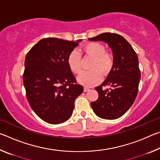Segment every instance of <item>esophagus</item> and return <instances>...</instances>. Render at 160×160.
<instances>
[{
	"instance_id": "34e87169",
	"label": "esophagus",
	"mask_w": 160,
	"mask_h": 160,
	"mask_svg": "<svg viewBox=\"0 0 160 160\" xmlns=\"http://www.w3.org/2000/svg\"><path fill=\"white\" fill-rule=\"evenodd\" d=\"M89 90H90V89H89L88 88H87V87H85V88H84V92H88V91H89Z\"/></svg>"
}]
</instances>
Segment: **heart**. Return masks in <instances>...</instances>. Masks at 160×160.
<instances>
[{
	"mask_svg": "<svg viewBox=\"0 0 160 160\" xmlns=\"http://www.w3.org/2000/svg\"><path fill=\"white\" fill-rule=\"evenodd\" d=\"M83 51L89 57L93 58L90 66V71L83 72L78 77V82L88 87L94 86L100 82L102 75L106 76L109 73L113 65V56L106 52L104 46L98 42H90L84 46ZM68 65L70 70L78 74L82 70L81 55L74 50L69 54Z\"/></svg>",
	"mask_w": 160,
	"mask_h": 160,
	"instance_id": "heart-1",
	"label": "heart"
}]
</instances>
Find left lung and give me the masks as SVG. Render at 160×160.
Segmentation results:
<instances>
[{
  "label": "left lung",
  "instance_id": "1",
  "mask_svg": "<svg viewBox=\"0 0 160 160\" xmlns=\"http://www.w3.org/2000/svg\"><path fill=\"white\" fill-rule=\"evenodd\" d=\"M88 39L107 43L113 57L112 69L107 79L95 88L99 97L91 103V107L100 118H118L131 108L138 92L140 71L138 56L131 45L117 34L107 32ZM104 86L109 88L104 90Z\"/></svg>",
  "mask_w": 160,
  "mask_h": 160
}]
</instances>
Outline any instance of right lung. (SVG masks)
I'll list each match as a JSON object with an SVG mask.
<instances>
[{
    "mask_svg": "<svg viewBox=\"0 0 160 160\" xmlns=\"http://www.w3.org/2000/svg\"><path fill=\"white\" fill-rule=\"evenodd\" d=\"M76 42L45 38L28 53L23 82L32 110L45 122L58 124L72 113L75 99L83 92L68 65L69 54Z\"/></svg>",
    "mask_w": 160,
    "mask_h": 160,
    "instance_id": "right-lung-1",
    "label": "right lung"
}]
</instances>
